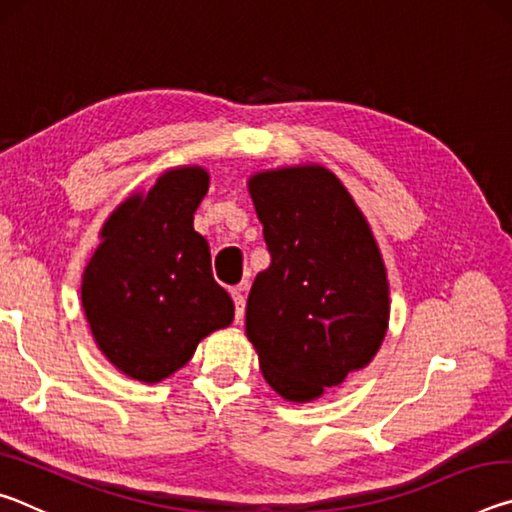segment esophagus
<instances>
[{
	"instance_id": "esophagus-1",
	"label": "esophagus",
	"mask_w": 512,
	"mask_h": 512,
	"mask_svg": "<svg viewBox=\"0 0 512 512\" xmlns=\"http://www.w3.org/2000/svg\"><path fill=\"white\" fill-rule=\"evenodd\" d=\"M232 300H235V320H237V323H241V318H244V309H246L244 289H241V287L232 289Z\"/></svg>"
}]
</instances>
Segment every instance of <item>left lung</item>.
Here are the masks:
<instances>
[{
  "mask_svg": "<svg viewBox=\"0 0 512 512\" xmlns=\"http://www.w3.org/2000/svg\"><path fill=\"white\" fill-rule=\"evenodd\" d=\"M271 266L246 302L264 379L309 402L375 357L388 327V280L366 219L323 167L257 173L248 183Z\"/></svg>",
  "mask_w": 512,
  "mask_h": 512,
  "instance_id": "1",
  "label": "left lung"
}]
</instances>
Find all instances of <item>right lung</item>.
<instances>
[{"instance_id": "add662e5", "label": "right lung", "mask_w": 512, "mask_h": 512, "mask_svg": "<svg viewBox=\"0 0 512 512\" xmlns=\"http://www.w3.org/2000/svg\"><path fill=\"white\" fill-rule=\"evenodd\" d=\"M207 185L201 167L167 171L110 214L85 266L81 300L94 341L112 366L146 384L183 368L198 341L235 316L194 230Z\"/></svg>"}]
</instances>
